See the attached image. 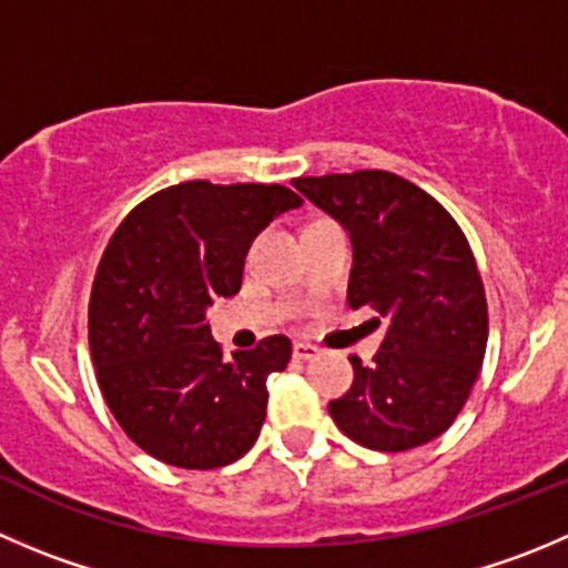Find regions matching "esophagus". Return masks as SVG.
<instances>
[{"label": "esophagus", "mask_w": 568, "mask_h": 568, "mask_svg": "<svg viewBox=\"0 0 568 568\" xmlns=\"http://www.w3.org/2000/svg\"><path fill=\"white\" fill-rule=\"evenodd\" d=\"M293 356L295 359H317V356H321V348H317V345H312V343H295L293 345Z\"/></svg>", "instance_id": "esophagus-1"}]
</instances>
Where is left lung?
<instances>
[{
	"label": "left lung",
	"instance_id": "left-lung-1",
	"mask_svg": "<svg viewBox=\"0 0 568 568\" xmlns=\"http://www.w3.org/2000/svg\"><path fill=\"white\" fill-rule=\"evenodd\" d=\"M293 186L348 231V306L387 321L371 365L348 356L354 385L328 402L334 424L374 452H407L449 429L488 345L483 275L460 225L432 194L385 170L295 178Z\"/></svg>",
	"mask_w": 568,
	"mask_h": 568
}]
</instances>
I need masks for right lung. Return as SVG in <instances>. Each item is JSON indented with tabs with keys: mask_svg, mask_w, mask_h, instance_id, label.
I'll return each mask as SVG.
<instances>
[{
	"mask_svg": "<svg viewBox=\"0 0 568 568\" xmlns=\"http://www.w3.org/2000/svg\"><path fill=\"white\" fill-rule=\"evenodd\" d=\"M304 200L281 183L183 181L142 200L97 264L89 348L116 424L166 466L240 460L267 415V376L287 368L284 334L225 359L206 306L240 293L251 242Z\"/></svg>",
	"mask_w": 568,
	"mask_h": 568,
	"instance_id": "add662e5",
	"label": "right lung"
}]
</instances>
